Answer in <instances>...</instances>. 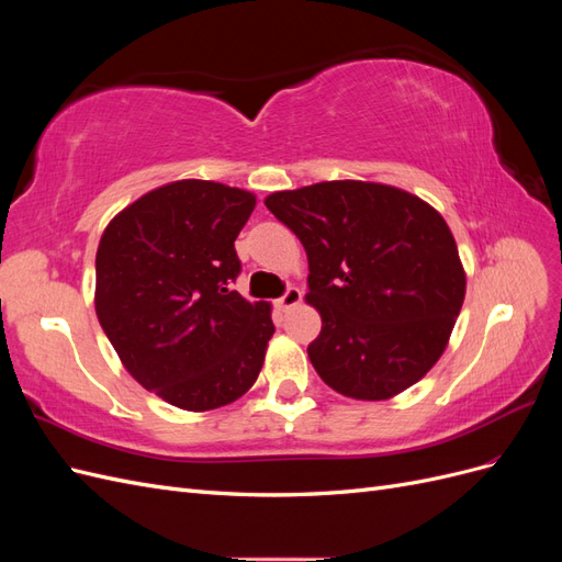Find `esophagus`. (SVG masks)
Listing matches in <instances>:
<instances>
[{"mask_svg": "<svg viewBox=\"0 0 562 562\" xmlns=\"http://www.w3.org/2000/svg\"><path fill=\"white\" fill-rule=\"evenodd\" d=\"M302 302V293H300V288H288V291L279 297V310L281 312H288V310H293V307H297V304Z\"/></svg>", "mask_w": 562, "mask_h": 562, "instance_id": "34e87169", "label": "esophagus"}]
</instances>
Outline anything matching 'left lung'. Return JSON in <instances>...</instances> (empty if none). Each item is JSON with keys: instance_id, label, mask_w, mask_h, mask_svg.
I'll return each instance as SVG.
<instances>
[{"instance_id": "8db88e82", "label": "left lung", "mask_w": 562, "mask_h": 562, "mask_svg": "<svg viewBox=\"0 0 562 562\" xmlns=\"http://www.w3.org/2000/svg\"><path fill=\"white\" fill-rule=\"evenodd\" d=\"M265 206L307 250L321 333L318 378L356 401H386L443 356L467 293L454 236L434 206L363 180L274 192Z\"/></svg>"}]
</instances>
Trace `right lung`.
Masks as SVG:
<instances>
[{
  "label": "right lung",
  "instance_id": "1",
  "mask_svg": "<svg viewBox=\"0 0 562 562\" xmlns=\"http://www.w3.org/2000/svg\"><path fill=\"white\" fill-rule=\"evenodd\" d=\"M252 209L239 187L176 180L128 203L100 236V326L131 378L180 411L229 405L262 370L271 304L229 288Z\"/></svg>",
  "mask_w": 562,
  "mask_h": 562
}]
</instances>
